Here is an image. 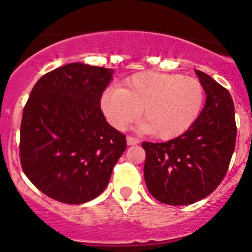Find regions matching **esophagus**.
<instances>
[{
  "label": "esophagus",
  "mask_w": 252,
  "mask_h": 252,
  "mask_svg": "<svg viewBox=\"0 0 252 252\" xmlns=\"http://www.w3.org/2000/svg\"><path fill=\"white\" fill-rule=\"evenodd\" d=\"M126 144H128L129 146H131V145H136L139 144V139L133 138V136H128V138H126Z\"/></svg>",
  "instance_id": "obj_1"
}]
</instances>
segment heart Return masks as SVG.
Returning a JSON list of instances; mask_svg holds the SVG:
<instances>
[{"instance_id": "heart-1", "label": "heart", "mask_w": 252, "mask_h": 252, "mask_svg": "<svg viewBox=\"0 0 252 252\" xmlns=\"http://www.w3.org/2000/svg\"><path fill=\"white\" fill-rule=\"evenodd\" d=\"M204 86L197 79L147 70L126 79L119 89L101 96V111L117 130L140 117L144 133L169 140L188 130L204 105Z\"/></svg>"}]
</instances>
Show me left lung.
Returning <instances> with one entry per match:
<instances>
[{"label":"left lung","mask_w":252,"mask_h":252,"mask_svg":"<svg viewBox=\"0 0 252 252\" xmlns=\"http://www.w3.org/2000/svg\"><path fill=\"white\" fill-rule=\"evenodd\" d=\"M206 103L191 126L166 142H142L144 177L150 194L182 206L208 196L224 178L234 152L236 124L229 91L201 70Z\"/></svg>","instance_id":"1"}]
</instances>
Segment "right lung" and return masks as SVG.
Here are the masks:
<instances>
[{"instance_id":"right-lung-1","label":"right lung","mask_w":252,"mask_h":252,"mask_svg":"<svg viewBox=\"0 0 252 252\" xmlns=\"http://www.w3.org/2000/svg\"><path fill=\"white\" fill-rule=\"evenodd\" d=\"M113 73L69 63L42 75L30 93L20 124V163L51 199L79 205L97 197L126 151V135L100 107Z\"/></svg>"}]
</instances>
